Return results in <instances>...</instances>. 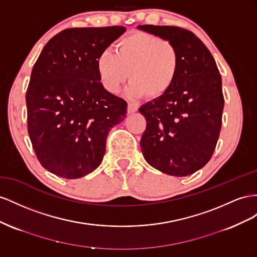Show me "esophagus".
I'll use <instances>...</instances> for the list:
<instances>
[{
  "label": "esophagus",
  "instance_id": "34e87169",
  "mask_svg": "<svg viewBox=\"0 0 257 257\" xmlns=\"http://www.w3.org/2000/svg\"><path fill=\"white\" fill-rule=\"evenodd\" d=\"M138 108H139L138 104H136V103H128V113L129 114L137 112Z\"/></svg>",
  "mask_w": 257,
  "mask_h": 257
}]
</instances>
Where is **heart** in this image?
I'll return each instance as SVG.
<instances>
[{"mask_svg": "<svg viewBox=\"0 0 257 257\" xmlns=\"http://www.w3.org/2000/svg\"><path fill=\"white\" fill-rule=\"evenodd\" d=\"M181 57L168 40L144 31L124 35L115 45V54L104 50L97 59L100 83L109 93L120 90L129 77L134 97L159 99L170 91L179 75Z\"/></svg>", "mask_w": 257, "mask_h": 257, "instance_id": "heart-1", "label": "heart"}]
</instances>
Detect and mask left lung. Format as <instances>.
I'll list each match as a JSON object with an SVG mask.
<instances>
[{
  "instance_id": "obj_1",
  "label": "left lung",
  "mask_w": 257,
  "mask_h": 257,
  "mask_svg": "<svg viewBox=\"0 0 257 257\" xmlns=\"http://www.w3.org/2000/svg\"><path fill=\"white\" fill-rule=\"evenodd\" d=\"M172 42L181 65L170 91L143 104L146 128L141 150L155 169L174 177L193 174L213 155L222 128V77L213 56L197 36L172 26H139Z\"/></svg>"
}]
</instances>
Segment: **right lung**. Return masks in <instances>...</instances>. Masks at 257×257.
Returning <instances> with one entry per match:
<instances>
[{
    "label": "right lung",
    "mask_w": 257,
    "mask_h": 257,
    "mask_svg": "<svg viewBox=\"0 0 257 257\" xmlns=\"http://www.w3.org/2000/svg\"><path fill=\"white\" fill-rule=\"evenodd\" d=\"M126 31L120 26L65 29L33 65L27 102L28 134L40 164L64 179L97 169L111 129L127 102L102 87L97 59Z\"/></svg>",
    "instance_id": "add662e5"
}]
</instances>
